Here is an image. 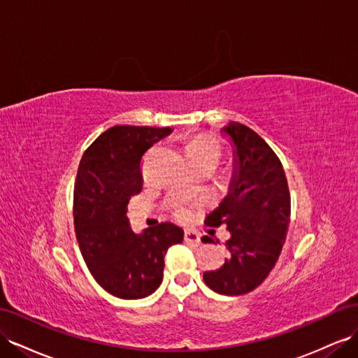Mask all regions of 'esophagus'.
I'll return each instance as SVG.
<instances>
[{"mask_svg":"<svg viewBox=\"0 0 358 358\" xmlns=\"http://www.w3.org/2000/svg\"><path fill=\"white\" fill-rule=\"evenodd\" d=\"M183 239H185V243L192 244V245H199L200 244V235L196 234V231L187 230L185 235H183Z\"/></svg>","mask_w":358,"mask_h":358,"instance_id":"1","label":"esophagus"}]
</instances>
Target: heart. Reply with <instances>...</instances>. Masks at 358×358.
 <instances>
[{
    "mask_svg": "<svg viewBox=\"0 0 358 358\" xmlns=\"http://www.w3.org/2000/svg\"><path fill=\"white\" fill-rule=\"evenodd\" d=\"M188 158H210V159H215L218 162L220 157H221V146L220 143L212 138V137H197L196 140H192L188 144ZM179 215L180 217H185L187 212L180 209L179 210Z\"/></svg>",
    "mask_w": 358,
    "mask_h": 358,
    "instance_id": "1",
    "label": "heart"
}]
</instances>
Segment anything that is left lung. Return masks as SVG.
Wrapping results in <instances>:
<instances>
[{"instance_id": "8db88e82", "label": "left lung", "mask_w": 358, "mask_h": 358, "mask_svg": "<svg viewBox=\"0 0 358 358\" xmlns=\"http://www.w3.org/2000/svg\"><path fill=\"white\" fill-rule=\"evenodd\" d=\"M223 131L235 144L234 175L229 194L205 224L227 226L229 257L203 280L217 294L244 295L264 282L282 253L291 194L282 162L260 135L238 122Z\"/></svg>"}]
</instances>
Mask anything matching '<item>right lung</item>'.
<instances>
[{
  "instance_id": "add662e5",
  "label": "right lung",
  "mask_w": 358,
  "mask_h": 358,
  "mask_svg": "<svg viewBox=\"0 0 358 358\" xmlns=\"http://www.w3.org/2000/svg\"><path fill=\"white\" fill-rule=\"evenodd\" d=\"M171 128L120 124L101 134L80 161L73 187L76 241L89 271L105 291L123 299L153 294L162 282L164 256L183 230L161 223L135 235L128 203L143 188L141 161Z\"/></svg>"
}]
</instances>
